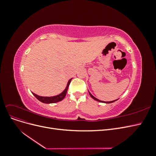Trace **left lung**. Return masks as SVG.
<instances>
[{"mask_svg":"<svg viewBox=\"0 0 156 156\" xmlns=\"http://www.w3.org/2000/svg\"><path fill=\"white\" fill-rule=\"evenodd\" d=\"M88 92H89V94H90V96H91V98H93L94 100H96V101H99V102H101V103H113V102H115V101H117V100H113V101H101V100H98V99H97L96 98H95L94 97L93 95H92V94L89 91H88Z\"/></svg>","mask_w":156,"mask_h":156,"instance_id":"left-lung-1","label":"left lung"}]
</instances>
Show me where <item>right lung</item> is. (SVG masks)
Listing matches in <instances>:
<instances>
[{
    "label": "right lung",
    "mask_w": 156,
    "mask_h": 156,
    "mask_svg": "<svg viewBox=\"0 0 156 156\" xmlns=\"http://www.w3.org/2000/svg\"><path fill=\"white\" fill-rule=\"evenodd\" d=\"M72 78L69 80L68 83H67V85H66V87L64 90L60 94H57V95H56V96H49V97L40 96L37 95V94L33 93V92H32V93L33 95H34L37 99V100L44 103H54L63 100V99L65 98L66 95V93H67V91L68 90V87H69V85L71 83V81H72Z\"/></svg>",
    "instance_id": "right-lung-1"
}]
</instances>
